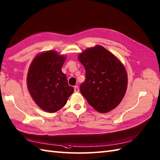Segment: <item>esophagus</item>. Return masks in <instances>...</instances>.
<instances>
[{"label": "esophagus", "mask_w": 160, "mask_h": 160, "mask_svg": "<svg viewBox=\"0 0 160 160\" xmlns=\"http://www.w3.org/2000/svg\"><path fill=\"white\" fill-rule=\"evenodd\" d=\"M73 88H74V91L75 92H79V88L78 86H75Z\"/></svg>", "instance_id": "34e87169"}]
</instances>
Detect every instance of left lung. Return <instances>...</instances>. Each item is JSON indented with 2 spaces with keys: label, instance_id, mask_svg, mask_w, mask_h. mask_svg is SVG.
<instances>
[{
  "label": "left lung",
  "instance_id": "obj_1",
  "mask_svg": "<svg viewBox=\"0 0 160 160\" xmlns=\"http://www.w3.org/2000/svg\"><path fill=\"white\" fill-rule=\"evenodd\" d=\"M86 80L80 84L82 95L100 112L115 108L127 89V72L118 59L101 46L88 48L78 56Z\"/></svg>",
  "mask_w": 160,
  "mask_h": 160
}]
</instances>
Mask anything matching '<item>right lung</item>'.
Returning <instances> with one entry per match:
<instances>
[{
	"label": "right lung",
	"instance_id": "obj_1",
	"mask_svg": "<svg viewBox=\"0 0 160 160\" xmlns=\"http://www.w3.org/2000/svg\"><path fill=\"white\" fill-rule=\"evenodd\" d=\"M65 58L50 50L34 58L28 70L27 85L30 94L41 108L55 112L64 106L73 92L61 71Z\"/></svg>",
	"mask_w": 160,
	"mask_h": 160
}]
</instances>
